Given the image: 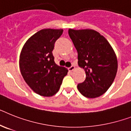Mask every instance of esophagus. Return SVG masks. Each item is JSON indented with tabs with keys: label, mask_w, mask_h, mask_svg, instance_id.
Masks as SVG:
<instances>
[{
	"label": "esophagus",
	"mask_w": 131,
	"mask_h": 131,
	"mask_svg": "<svg viewBox=\"0 0 131 131\" xmlns=\"http://www.w3.org/2000/svg\"><path fill=\"white\" fill-rule=\"evenodd\" d=\"M74 69H75V66H72L70 67V68H68L69 71H71V72H72V71H73Z\"/></svg>",
	"instance_id": "esophagus-1"
}]
</instances>
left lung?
I'll use <instances>...</instances> for the list:
<instances>
[{
    "label": "left lung",
    "instance_id": "obj_1",
    "mask_svg": "<svg viewBox=\"0 0 131 131\" xmlns=\"http://www.w3.org/2000/svg\"><path fill=\"white\" fill-rule=\"evenodd\" d=\"M68 33L78 51V66L86 72L84 82L78 84L79 92L89 98L100 96L116 77V54L108 41L94 30L70 29Z\"/></svg>",
    "mask_w": 131,
    "mask_h": 131
}]
</instances>
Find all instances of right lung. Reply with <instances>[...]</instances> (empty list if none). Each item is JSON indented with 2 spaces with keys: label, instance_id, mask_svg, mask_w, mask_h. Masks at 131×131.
<instances>
[{
  "label": "right lung",
  "instance_id": "add662e5",
  "mask_svg": "<svg viewBox=\"0 0 131 131\" xmlns=\"http://www.w3.org/2000/svg\"><path fill=\"white\" fill-rule=\"evenodd\" d=\"M63 29H45L26 41L19 59L20 73L28 86L37 94L52 96L61 86L68 70L54 61V44Z\"/></svg>",
  "mask_w": 131,
  "mask_h": 131
}]
</instances>
